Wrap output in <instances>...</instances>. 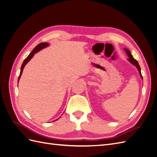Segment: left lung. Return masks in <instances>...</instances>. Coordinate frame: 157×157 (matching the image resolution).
I'll return each instance as SVG.
<instances>
[{
  "label": "left lung",
  "mask_w": 157,
  "mask_h": 157,
  "mask_svg": "<svg viewBox=\"0 0 157 157\" xmlns=\"http://www.w3.org/2000/svg\"><path fill=\"white\" fill-rule=\"evenodd\" d=\"M124 50L126 51V54H127L128 56L129 57V58L128 59V61H129L132 64H133L134 65H135L136 67H137V69H138V71H139V73H140V76H141V78H142V79H143V77H142L141 73V68H140V65H139L138 62H137V60H136L134 58H133V56H132V54H131V52H130V50H127V49H126V48H124Z\"/></svg>",
  "instance_id": "1"
}]
</instances>
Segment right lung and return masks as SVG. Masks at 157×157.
Returning <instances> with one entry per match:
<instances>
[{
  "label": "right lung",
  "mask_w": 157,
  "mask_h": 157,
  "mask_svg": "<svg viewBox=\"0 0 157 157\" xmlns=\"http://www.w3.org/2000/svg\"><path fill=\"white\" fill-rule=\"evenodd\" d=\"M48 45H49V44H48V43H46V42H42V43L39 44H38V45L35 47V48L34 49H33V50L30 53V54H29V56H28L27 57V58L25 59V60H24V61H23V62L22 65H21V67L20 74V76H19V77H18V82H19V80H20V77H21V74H22L23 70V68H24V67H25V65L28 62H29V61H30V59L33 58V56H34L35 54H36V52L40 51V50H42V48H45V47H47Z\"/></svg>",
  "instance_id": "obj_1"
}]
</instances>
